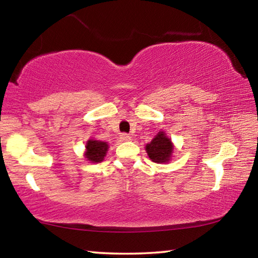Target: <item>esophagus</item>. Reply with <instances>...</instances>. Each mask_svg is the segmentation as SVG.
Here are the masks:
<instances>
[{"label": "esophagus", "mask_w": 258, "mask_h": 258, "mask_svg": "<svg viewBox=\"0 0 258 258\" xmlns=\"http://www.w3.org/2000/svg\"><path fill=\"white\" fill-rule=\"evenodd\" d=\"M119 139H120L121 142H127V141H130V140H131V137H130L127 133H121L119 135Z\"/></svg>", "instance_id": "34e87169"}]
</instances>
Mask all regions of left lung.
I'll return each instance as SVG.
<instances>
[{
	"label": "left lung",
	"mask_w": 258,
	"mask_h": 258,
	"mask_svg": "<svg viewBox=\"0 0 258 258\" xmlns=\"http://www.w3.org/2000/svg\"><path fill=\"white\" fill-rule=\"evenodd\" d=\"M146 150L154 163H167L173 154V143L164 132H159L152 139V141L146 146Z\"/></svg>",
	"instance_id": "obj_1"
}]
</instances>
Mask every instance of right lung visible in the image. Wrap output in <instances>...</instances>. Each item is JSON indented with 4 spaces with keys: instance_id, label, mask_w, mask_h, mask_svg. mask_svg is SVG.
<instances>
[{
    "instance_id": "1",
    "label": "right lung",
    "mask_w": 258,
    "mask_h": 258,
    "mask_svg": "<svg viewBox=\"0 0 258 258\" xmlns=\"http://www.w3.org/2000/svg\"><path fill=\"white\" fill-rule=\"evenodd\" d=\"M85 148L86 151L84 156L87 160H90L91 163H101L107 154L109 147L107 142L91 139L87 141Z\"/></svg>"
}]
</instances>
